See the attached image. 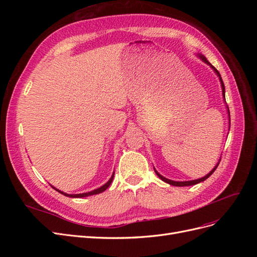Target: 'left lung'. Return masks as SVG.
Instances as JSON below:
<instances>
[{"instance_id": "obj_1", "label": "left lung", "mask_w": 257, "mask_h": 257, "mask_svg": "<svg viewBox=\"0 0 257 257\" xmlns=\"http://www.w3.org/2000/svg\"><path fill=\"white\" fill-rule=\"evenodd\" d=\"M200 57V59L201 60H203L204 62H205V63H207V64H209L210 66H211L212 68H213V71L217 74V76H219L220 77V80H221V85H222V90H223V96H224V98H225V87H224V83H223V80H222V78H221V75H220V73L219 72H217V69L214 67V66H212L211 64H210L209 63V62H208V60L204 57V56H199ZM217 165H219V163H217ZM217 165L211 170V172H210L207 176H205V177H203V178H200V179H197V180H192V181H183V182H178V181H173V180H169V179H166L165 177H163V176H161L158 172H157V170H155L154 169V172H155V174H157L158 175V177L160 178V179H162V180L163 181H164V182H166V183H169V184H172V185H176V186H188V185H194V184H197V183H199V182H201V181H205L206 180V179L207 178H209L210 176H211L213 173H214V170L216 169V167H217Z\"/></svg>"}]
</instances>
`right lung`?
<instances>
[{"mask_svg": "<svg viewBox=\"0 0 257 257\" xmlns=\"http://www.w3.org/2000/svg\"><path fill=\"white\" fill-rule=\"evenodd\" d=\"M113 175H114V173H113ZM113 175H112V177L109 179V181H108L106 184H104L103 186H100V188H98V189H96V190H94V191H91V192H88V193H82V194H66V193H63V192H61L60 190H57L56 188H52L54 189V190H57L59 193H61V194H63V195H65V196H68V197H76V198H81V197H85V196H90V195H95V194H99V193H102V192H104L108 186H109L110 184H111V182H112V179H113Z\"/></svg>", "mask_w": 257, "mask_h": 257, "instance_id": "add662e5", "label": "right lung"}]
</instances>
